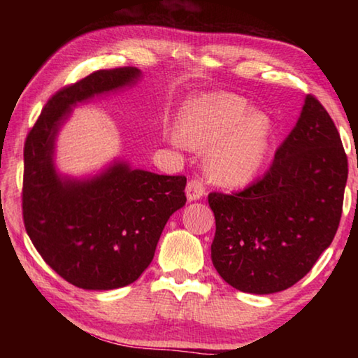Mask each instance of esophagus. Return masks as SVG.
<instances>
[{
	"label": "esophagus",
	"instance_id": "1",
	"mask_svg": "<svg viewBox=\"0 0 358 358\" xmlns=\"http://www.w3.org/2000/svg\"><path fill=\"white\" fill-rule=\"evenodd\" d=\"M187 201H199L205 196V185L201 178H191L186 185Z\"/></svg>",
	"mask_w": 358,
	"mask_h": 358
}]
</instances>
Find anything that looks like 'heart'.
Returning <instances> with one entry per match:
<instances>
[{
    "label": "heart",
    "instance_id": "obj_1",
    "mask_svg": "<svg viewBox=\"0 0 358 358\" xmlns=\"http://www.w3.org/2000/svg\"><path fill=\"white\" fill-rule=\"evenodd\" d=\"M273 124L262 110H248L240 98L227 94L201 96L180 112L173 142L208 151L207 172L220 185L250 181L268 155Z\"/></svg>",
    "mask_w": 358,
    "mask_h": 358
}]
</instances>
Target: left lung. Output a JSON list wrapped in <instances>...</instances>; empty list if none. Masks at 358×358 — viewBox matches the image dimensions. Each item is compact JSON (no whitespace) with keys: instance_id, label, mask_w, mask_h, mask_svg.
<instances>
[{"instance_id":"1","label":"left lung","mask_w":358,"mask_h":358,"mask_svg":"<svg viewBox=\"0 0 358 358\" xmlns=\"http://www.w3.org/2000/svg\"><path fill=\"white\" fill-rule=\"evenodd\" d=\"M346 181L339 132L324 106L308 94L264 177L243 191L208 194L217 273L241 292L260 295L299 282L335 238Z\"/></svg>"}]
</instances>
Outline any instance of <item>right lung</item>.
<instances>
[{
    "label": "right lung",
    "mask_w": 358,
    "mask_h": 358,
    "mask_svg": "<svg viewBox=\"0 0 358 358\" xmlns=\"http://www.w3.org/2000/svg\"><path fill=\"white\" fill-rule=\"evenodd\" d=\"M132 66L94 71L47 101L23 150L22 213L28 237L52 270L72 286H128L153 260L169 217L186 203L185 175L132 171L117 162L92 180H63L53 143L71 107L134 83Z\"/></svg>",
    "instance_id": "right-lung-1"
}]
</instances>
